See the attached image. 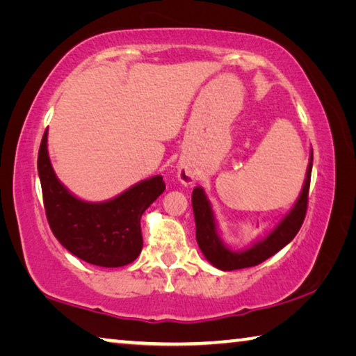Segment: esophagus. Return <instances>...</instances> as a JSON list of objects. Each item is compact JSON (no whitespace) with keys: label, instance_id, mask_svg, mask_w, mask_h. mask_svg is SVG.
Here are the masks:
<instances>
[{"label":"esophagus","instance_id":"esophagus-1","mask_svg":"<svg viewBox=\"0 0 356 356\" xmlns=\"http://www.w3.org/2000/svg\"><path fill=\"white\" fill-rule=\"evenodd\" d=\"M179 179H180V182L185 184V185H190L193 182V176H191L188 171H180L179 172Z\"/></svg>","mask_w":356,"mask_h":356}]
</instances>
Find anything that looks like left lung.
I'll return each mask as SVG.
<instances>
[{"label":"left lung","mask_w":356,"mask_h":356,"mask_svg":"<svg viewBox=\"0 0 356 356\" xmlns=\"http://www.w3.org/2000/svg\"><path fill=\"white\" fill-rule=\"evenodd\" d=\"M311 171L312 152L308 171H306L303 190H301L298 200L293 204L291 212L278 222V226H276L267 237L259 240V242L250 246L248 250L243 251H232L222 243L218 232H216L212 206H210L206 193H204L201 186H196L191 195L193 213H195L196 221V240L207 261L212 264L213 267L222 270V272H231V270L254 267V265H259L264 262L265 259L272 257L280 250L284 248V246L297 236V232L300 231V227L305 221L306 210H308Z\"/></svg>","instance_id":"obj_1"}]
</instances>
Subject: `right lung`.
Returning a JSON list of instances; mask_svg holds the SVG:
<instances>
[{
	"mask_svg": "<svg viewBox=\"0 0 356 356\" xmlns=\"http://www.w3.org/2000/svg\"><path fill=\"white\" fill-rule=\"evenodd\" d=\"M38 171L48 225L65 250L99 267H124L140 256L141 216L165 191L163 177L143 180L105 202L78 200L53 171L47 130L39 147Z\"/></svg>",
	"mask_w": 356,
	"mask_h": 356,
	"instance_id": "obj_1",
	"label": "right lung"
}]
</instances>
